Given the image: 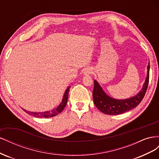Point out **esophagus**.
Masks as SVG:
<instances>
[{"label": "esophagus", "mask_w": 159, "mask_h": 159, "mask_svg": "<svg viewBox=\"0 0 159 159\" xmlns=\"http://www.w3.org/2000/svg\"><path fill=\"white\" fill-rule=\"evenodd\" d=\"M91 73H92V70H91V69H87V70H85V71L84 72V75H88L91 74Z\"/></svg>", "instance_id": "obj_1"}]
</instances>
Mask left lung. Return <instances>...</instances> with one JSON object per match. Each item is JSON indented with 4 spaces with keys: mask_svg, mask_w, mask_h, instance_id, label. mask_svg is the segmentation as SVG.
<instances>
[{
    "mask_svg": "<svg viewBox=\"0 0 159 159\" xmlns=\"http://www.w3.org/2000/svg\"><path fill=\"white\" fill-rule=\"evenodd\" d=\"M149 69L150 64L148 63L147 75L141 90L136 95L125 99H117L109 97L104 92L98 81L94 80L93 98L95 106L103 113L108 115L122 114L136 107L141 103L147 91L149 80Z\"/></svg>",
    "mask_w": 159,
    "mask_h": 159,
    "instance_id": "8db88e82",
    "label": "left lung"
}]
</instances>
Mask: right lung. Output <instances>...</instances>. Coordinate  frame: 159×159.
<instances>
[{
	"label": "right lung",
	"mask_w": 159,
	"mask_h": 159,
	"mask_svg": "<svg viewBox=\"0 0 159 159\" xmlns=\"http://www.w3.org/2000/svg\"><path fill=\"white\" fill-rule=\"evenodd\" d=\"M70 87H68L66 90L65 93L64 94V97L63 99H62V102L59 105V106H57L55 109H52V111H44V112H32L29 111H27L26 109H22L26 113L28 114H29L30 115H32V116L35 117H38V118H49V117H54L56 115H58L60 113L64 107H66V105L67 104V102H68V93L70 91Z\"/></svg>",
	"instance_id": "1"
}]
</instances>
